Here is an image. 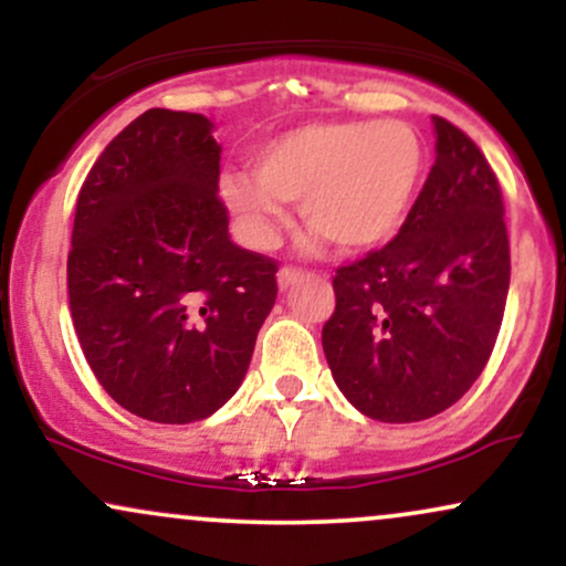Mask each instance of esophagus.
Masks as SVG:
<instances>
[{
  "mask_svg": "<svg viewBox=\"0 0 566 566\" xmlns=\"http://www.w3.org/2000/svg\"><path fill=\"white\" fill-rule=\"evenodd\" d=\"M301 276H303V271H301V269H295V265H284V269H279L276 282H279V287L287 290L290 284H295L297 279H301Z\"/></svg>",
  "mask_w": 566,
  "mask_h": 566,
  "instance_id": "1",
  "label": "esophagus"
}]
</instances>
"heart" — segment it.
<instances>
[{
	"label": "heart",
	"instance_id": "b5f03b06",
	"mask_svg": "<svg viewBox=\"0 0 566 566\" xmlns=\"http://www.w3.org/2000/svg\"><path fill=\"white\" fill-rule=\"evenodd\" d=\"M426 140L401 119L314 122L252 154L255 172H226L220 197L252 247H274L287 201L316 237L359 252L405 223L426 172Z\"/></svg>",
	"mask_w": 566,
	"mask_h": 566
}]
</instances>
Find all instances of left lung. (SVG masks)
Instances as JSON below:
<instances>
[{
	"label": "left lung",
	"instance_id": "obj_1",
	"mask_svg": "<svg viewBox=\"0 0 566 566\" xmlns=\"http://www.w3.org/2000/svg\"><path fill=\"white\" fill-rule=\"evenodd\" d=\"M437 161L396 237L335 271L322 346L346 399L382 423L433 418L482 375L503 324L511 250L497 175L433 116Z\"/></svg>",
	"mask_w": 566,
	"mask_h": 566
}]
</instances>
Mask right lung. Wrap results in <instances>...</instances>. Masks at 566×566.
I'll list each match as a JSON object with an SVG mask.
<instances>
[{"label": "right lung", "instance_id": "add662e5", "mask_svg": "<svg viewBox=\"0 0 566 566\" xmlns=\"http://www.w3.org/2000/svg\"><path fill=\"white\" fill-rule=\"evenodd\" d=\"M218 180L212 122L148 108L108 143L76 199V337L116 405L154 423L223 407L276 303L279 263L231 242Z\"/></svg>", "mask_w": 566, "mask_h": 566}]
</instances>
